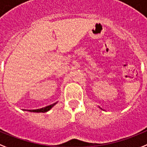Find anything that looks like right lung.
Instances as JSON below:
<instances>
[{
    "instance_id": "1",
    "label": "right lung",
    "mask_w": 147,
    "mask_h": 147,
    "mask_svg": "<svg viewBox=\"0 0 147 147\" xmlns=\"http://www.w3.org/2000/svg\"><path fill=\"white\" fill-rule=\"evenodd\" d=\"M57 103H55L53 104H51L49 106H47L46 107H43V108H41V109H32V110H28L29 112H47L49 110H50L52 107H54Z\"/></svg>"
}]
</instances>
